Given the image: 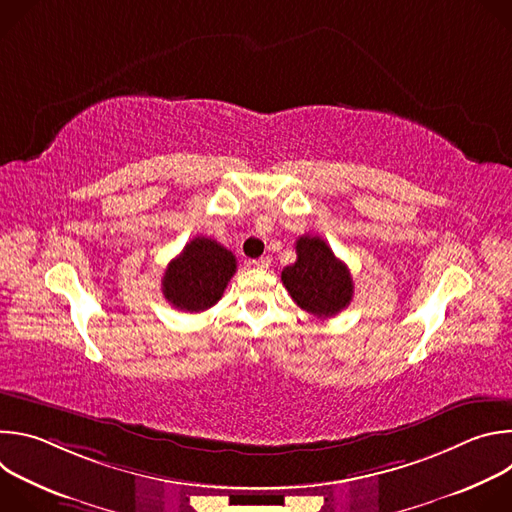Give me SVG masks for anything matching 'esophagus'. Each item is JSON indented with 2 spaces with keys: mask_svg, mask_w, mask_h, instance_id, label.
Listing matches in <instances>:
<instances>
[{
  "mask_svg": "<svg viewBox=\"0 0 512 512\" xmlns=\"http://www.w3.org/2000/svg\"><path fill=\"white\" fill-rule=\"evenodd\" d=\"M269 265H271V259H269V257H259V259H253V261H251V267L261 269V271L269 269Z\"/></svg>",
  "mask_w": 512,
  "mask_h": 512,
  "instance_id": "1",
  "label": "esophagus"
}]
</instances>
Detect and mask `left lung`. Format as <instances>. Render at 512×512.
Wrapping results in <instances>:
<instances>
[{
  "label": "left lung",
  "mask_w": 512,
  "mask_h": 512,
  "mask_svg": "<svg viewBox=\"0 0 512 512\" xmlns=\"http://www.w3.org/2000/svg\"><path fill=\"white\" fill-rule=\"evenodd\" d=\"M298 261L281 271V281L302 310L316 318H332L348 308L354 283L348 267L324 239L304 235L296 241Z\"/></svg>",
  "instance_id": "obj_1"
}]
</instances>
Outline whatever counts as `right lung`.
<instances>
[{"mask_svg":"<svg viewBox=\"0 0 512 512\" xmlns=\"http://www.w3.org/2000/svg\"><path fill=\"white\" fill-rule=\"evenodd\" d=\"M237 271L235 255L208 237H194L170 261L164 279V298L182 312H204L223 298Z\"/></svg>","mask_w":512,"mask_h":512,"instance_id":"add662e5","label":"right lung"}]
</instances>
